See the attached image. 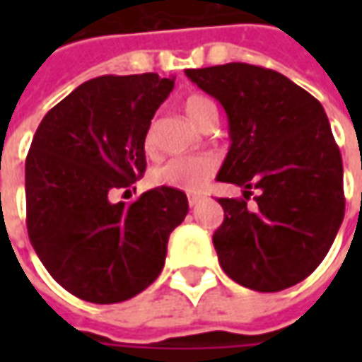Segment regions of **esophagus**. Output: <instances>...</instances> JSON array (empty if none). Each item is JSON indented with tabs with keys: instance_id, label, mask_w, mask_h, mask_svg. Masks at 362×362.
Wrapping results in <instances>:
<instances>
[{
	"instance_id": "34e87169",
	"label": "esophagus",
	"mask_w": 362,
	"mask_h": 362,
	"mask_svg": "<svg viewBox=\"0 0 362 362\" xmlns=\"http://www.w3.org/2000/svg\"><path fill=\"white\" fill-rule=\"evenodd\" d=\"M199 202H202V196H199V194H188L189 207H194V205H197Z\"/></svg>"
}]
</instances>
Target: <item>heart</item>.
<instances>
[{"label": "heart", "instance_id": "b5f03b06", "mask_svg": "<svg viewBox=\"0 0 362 362\" xmlns=\"http://www.w3.org/2000/svg\"><path fill=\"white\" fill-rule=\"evenodd\" d=\"M184 110L194 124L202 127L209 118L217 116V110L211 100L205 96L192 95L184 103ZM145 143L153 145V129L145 135ZM217 170V158L213 155H180L168 158L153 173V180L158 186L184 189V192H199L209 182Z\"/></svg>", "mask_w": 362, "mask_h": 362}]
</instances>
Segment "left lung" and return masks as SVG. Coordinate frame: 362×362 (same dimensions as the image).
Here are the masks:
<instances>
[{
    "label": "left lung",
    "mask_w": 362,
    "mask_h": 362,
    "mask_svg": "<svg viewBox=\"0 0 362 362\" xmlns=\"http://www.w3.org/2000/svg\"><path fill=\"white\" fill-rule=\"evenodd\" d=\"M227 112L228 147L217 180L258 189L257 207L221 197L213 235L219 264L259 293L306 279L326 258L345 213L343 163L322 104L298 85L250 64L186 69Z\"/></svg>",
    "instance_id": "8db88e82"
}]
</instances>
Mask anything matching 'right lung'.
Returning a JSON list of instances; mask_svg holds the SVG:
<instances>
[{
	"instance_id": "right-lung-1",
	"label": "right lung",
	"mask_w": 362,
	"mask_h": 362,
	"mask_svg": "<svg viewBox=\"0 0 362 362\" xmlns=\"http://www.w3.org/2000/svg\"><path fill=\"white\" fill-rule=\"evenodd\" d=\"M174 89L157 74L83 83L36 129L25 165L28 238L54 279L87 303L139 295L157 279L166 244L188 213L168 186L114 202L145 173V135Z\"/></svg>"
}]
</instances>
